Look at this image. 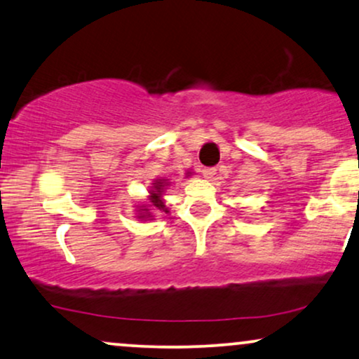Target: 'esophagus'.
<instances>
[{"instance_id":"34e87169","label":"esophagus","mask_w":359,"mask_h":359,"mask_svg":"<svg viewBox=\"0 0 359 359\" xmlns=\"http://www.w3.org/2000/svg\"><path fill=\"white\" fill-rule=\"evenodd\" d=\"M215 174H217V170L213 169V167H205V169H202V175L205 177V179H212Z\"/></svg>"}]
</instances>
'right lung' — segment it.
Segmentation results:
<instances>
[{
  "instance_id": "obj_1",
  "label": "right lung",
  "mask_w": 359,
  "mask_h": 359,
  "mask_svg": "<svg viewBox=\"0 0 359 359\" xmlns=\"http://www.w3.org/2000/svg\"><path fill=\"white\" fill-rule=\"evenodd\" d=\"M162 187H164V182L157 180L156 185H154V190H151V202H152L154 207L158 208V210L169 212L165 208V202L162 201V192H164V190H162ZM142 217H146V215H142Z\"/></svg>"
}]
</instances>
